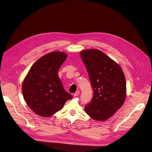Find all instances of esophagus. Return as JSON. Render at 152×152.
<instances>
[{
  "label": "esophagus",
  "instance_id": "obj_1",
  "mask_svg": "<svg viewBox=\"0 0 152 152\" xmlns=\"http://www.w3.org/2000/svg\"><path fill=\"white\" fill-rule=\"evenodd\" d=\"M79 94V91H76V92L73 94V95H74V97H77Z\"/></svg>",
  "mask_w": 152,
  "mask_h": 152
}]
</instances>
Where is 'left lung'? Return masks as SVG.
Segmentation results:
<instances>
[{
	"instance_id": "left-lung-1",
	"label": "left lung",
	"mask_w": 152,
	"mask_h": 152,
	"mask_svg": "<svg viewBox=\"0 0 152 152\" xmlns=\"http://www.w3.org/2000/svg\"><path fill=\"white\" fill-rule=\"evenodd\" d=\"M80 55L94 91V97L85 107V112L94 120L106 121L126 100V83L123 69L99 50H84Z\"/></svg>"
}]
</instances>
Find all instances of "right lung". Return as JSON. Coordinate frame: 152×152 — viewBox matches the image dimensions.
Segmentation results:
<instances>
[{
	"instance_id": "add662e5",
	"label": "right lung",
	"mask_w": 152,
	"mask_h": 152,
	"mask_svg": "<svg viewBox=\"0 0 152 152\" xmlns=\"http://www.w3.org/2000/svg\"><path fill=\"white\" fill-rule=\"evenodd\" d=\"M67 54L52 52L39 58L31 66L22 84L24 99L34 112L42 117H50L61 110L72 99L64 89L58 72Z\"/></svg>"
}]
</instances>
